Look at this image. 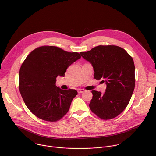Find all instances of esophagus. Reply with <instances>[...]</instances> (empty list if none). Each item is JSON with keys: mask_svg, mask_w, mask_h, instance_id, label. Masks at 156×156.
Wrapping results in <instances>:
<instances>
[{"mask_svg": "<svg viewBox=\"0 0 156 156\" xmlns=\"http://www.w3.org/2000/svg\"><path fill=\"white\" fill-rule=\"evenodd\" d=\"M84 91H85L84 89H78V93H83Z\"/></svg>", "mask_w": 156, "mask_h": 156, "instance_id": "34e87169", "label": "esophagus"}]
</instances>
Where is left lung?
Listing matches in <instances>:
<instances>
[{"label": "left lung", "instance_id": "8db88e82", "mask_svg": "<svg viewBox=\"0 0 156 156\" xmlns=\"http://www.w3.org/2000/svg\"><path fill=\"white\" fill-rule=\"evenodd\" d=\"M80 54L92 64L94 78L105 80L107 85L104 94L91 91V110L101 119L116 117L128 106L134 90L135 65L132 57L125 49L114 45L98 46Z\"/></svg>", "mask_w": 156, "mask_h": 156}]
</instances>
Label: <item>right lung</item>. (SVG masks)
<instances>
[{
	"label": "right lung",
	"mask_w": 156,
	"mask_h": 156,
	"mask_svg": "<svg viewBox=\"0 0 156 156\" xmlns=\"http://www.w3.org/2000/svg\"><path fill=\"white\" fill-rule=\"evenodd\" d=\"M81 58L78 52L43 46L25 58L19 73V90L28 108L37 118L57 122L69 111L76 90L56 86L58 76H64L67 68Z\"/></svg>",
	"instance_id": "obj_1"
}]
</instances>
